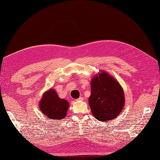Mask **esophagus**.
I'll return each instance as SVG.
<instances>
[{"instance_id":"esophagus-1","label":"esophagus","mask_w":160,"mask_h":160,"mask_svg":"<svg viewBox=\"0 0 160 160\" xmlns=\"http://www.w3.org/2000/svg\"><path fill=\"white\" fill-rule=\"evenodd\" d=\"M78 101H83V98L82 97H79L78 99Z\"/></svg>"}]
</instances>
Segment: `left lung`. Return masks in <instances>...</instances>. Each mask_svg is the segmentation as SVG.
Listing matches in <instances>:
<instances>
[{"mask_svg":"<svg viewBox=\"0 0 160 160\" xmlns=\"http://www.w3.org/2000/svg\"><path fill=\"white\" fill-rule=\"evenodd\" d=\"M89 104L92 114L101 122L112 120L120 115L125 104L123 88L105 71L95 75L91 81Z\"/></svg>","mask_w":160,"mask_h":160,"instance_id":"left-lung-1","label":"left lung"}]
</instances>
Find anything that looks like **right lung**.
Listing matches in <instances>:
<instances>
[{
	"instance_id": "1",
	"label": "right lung",
	"mask_w": 160,
	"mask_h": 160,
	"mask_svg": "<svg viewBox=\"0 0 160 160\" xmlns=\"http://www.w3.org/2000/svg\"><path fill=\"white\" fill-rule=\"evenodd\" d=\"M69 105L68 101L60 98L52 88L43 93L39 102L41 112L46 117L52 120L63 119L68 112Z\"/></svg>"
}]
</instances>
